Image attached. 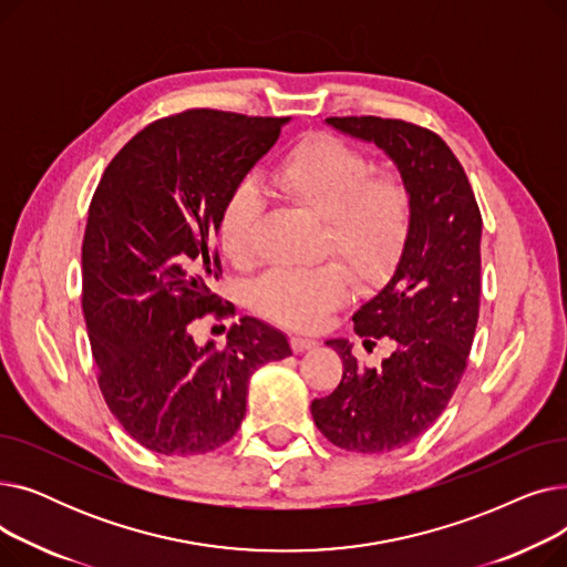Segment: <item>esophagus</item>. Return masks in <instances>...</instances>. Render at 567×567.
<instances>
[{"label":"esophagus","mask_w":567,"mask_h":567,"mask_svg":"<svg viewBox=\"0 0 567 567\" xmlns=\"http://www.w3.org/2000/svg\"><path fill=\"white\" fill-rule=\"evenodd\" d=\"M312 347H317V340H312V338H306V336H293L291 338L293 353H303V351H308Z\"/></svg>","instance_id":"obj_1"}]
</instances>
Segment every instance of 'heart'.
Masks as SVG:
<instances>
[{"label":"heart","instance_id":"obj_1","mask_svg":"<svg viewBox=\"0 0 567 567\" xmlns=\"http://www.w3.org/2000/svg\"><path fill=\"white\" fill-rule=\"evenodd\" d=\"M271 184L293 204L323 218V250L347 261L363 282L391 274L411 227V190L398 172H372L370 161L344 140L317 133L280 158ZM264 197L252 182H238L218 216L223 252L236 266L255 257ZM351 276L338 264L310 271L278 268L252 289L259 312L293 329H315L349 301Z\"/></svg>","mask_w":567,"mask_h":567}]
</instances>
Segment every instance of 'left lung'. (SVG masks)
I'll list each match as a JSON object with an SVG mask.
<instances>
[{
    "label": "left lung",
    "mask_w": 567,
    "mask_h": 567,
    "mask_svg": "<svg viewBox=\"0 0 567 567\" xmlns=\"http://www.w3.org/2000/svg\"><path fill=\"white\" fill-rule=\"evenodd\" d=\"M342 135L377 144L411 190V227L391 280L353 315L363 344L393 340L379 368L359 365L344 338L338 389L315 400L319 432L338 449L389 453L419 439L466 370L481 308L483 218L468 178L436 133L400 118L331 116Z\"/></svg>",
    "instance_id": "8db88e82"
}]
</instances>
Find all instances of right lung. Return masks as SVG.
Wrapping results in <instances>:
<instances>
[{
  "label": "right lung",
  "instance_id": "right-lung-1",
  "mask_svg": "<svg viewBox=\"0 0 567 567\" xmlns=\"http://www.w3.org/2000/svg\"><path fill=\"white\" fill-rule=\"evenodd\" d=\"M289 116L188 110L140 131L107 165L82 241V310L101 393L144 449L202 455L246 415L250 377L291 355L255 317L204 347L190 326L216 301L214 248L227 193L268 154ZM221 310L218 311L217 308Z\"/></svg>",
  "mask_w": 567,
  "mask_h": 567
}]
</instances>
